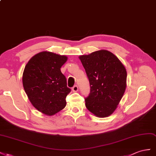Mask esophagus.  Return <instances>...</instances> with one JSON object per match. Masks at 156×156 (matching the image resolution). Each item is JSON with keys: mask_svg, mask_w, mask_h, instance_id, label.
Listing matches in <instances>:
<instances>
[{"mask_svg": "<svg viewBox=\"0 0 156 156\" xmlns=\"http://www.w3.org/2000/svg\"><path fill=\"white\" fill-rule=\"evenodd\" d=\"M73 91H74V92H77L78 91V86H76V85H75L73 87Z\"/></svg>", "mask_w": 156, "mask_h": 156, "instance_id": "obj_1", "label": "esophagus"}]
</instances>
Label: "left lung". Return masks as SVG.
<instances>
[{
    "mask_svg": "<svg viewBox=\"0 0 156 156\" xmlns=\"http://www.w3.org/2000/svg\"><path fill=\"white\" fill-rule=\"evenodd\" d=\"M90 83L86 106L99 118H106L117 108L125 93L127 71L112 52L101 50L79 56Z\"/></svg>",
    "mask_w": 156,
    "mask_h": 156,
    "instance_id": "obj_1",
    "label": "left lung"
}]
</instances>
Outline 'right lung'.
Here are the masks:
<instances>
[{"label": "right lung", "mask_w": 156, "mask_h": 156, "mask_svg": "<svg viewBox=\"0 0 156 156\" xmlns=\"http://www.w3.org/2000/svg\"><path fill=\"white\" fill-rule=\"evenodd\" d=\"M68 57L44 51L34 55L27 63L22 77L24 90L34 107L53 115L66 106L70 92L61 71Z\"/></svg>", "instance_id": "add662e5"}]
</instances>
